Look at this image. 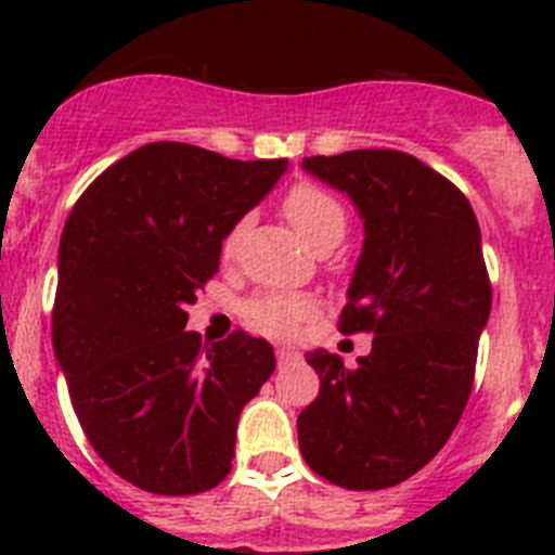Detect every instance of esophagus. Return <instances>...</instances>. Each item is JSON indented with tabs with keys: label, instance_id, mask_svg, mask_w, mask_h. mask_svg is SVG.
Returning <instances> with one entry per match:
<instances>
[{
	"label": "esophagus",
	"instance_id": "obj_1",
	"mask_svg": "<svg viewBox=\"0 0 555 555\" xmlns=\"http://www.w3.org/2000/svg\"><path fill=\"white\" fill-rule=\"evenodd\" d=\"M297 352L294 350H286V347H281V350H278V364L281 366H286V364H294V361H297Z\"/></svg>",
	"mask_w": 555,
	"mask_h": 555
}]
</instances>
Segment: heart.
Wrapping results in <instances>:
<instances>
[{"mask_svg":"<svg viewBox=\"0 0 555 555\" xmlns=\"http://www.w3.org/2000/svg\"><path fill=\"white\" fill-rule=\"evenodd\" d=\"M283 214L317 253L333 249L347 233V208L341 205V199L333 197L331 191L322 189L320 183H311V180H300L286 191ZM242 230L244 222H235L230 233L224 235V258L233 255ZM311 308L313 302L306 294H261V297L247 302L244 313L258 331L269 333V336H288L311 313Z\"/></svg>","mask_w":555,"mask_h":555,"instance_id":"b5f03b06","label":"heart"}]
</instances>
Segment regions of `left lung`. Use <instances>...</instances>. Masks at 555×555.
I'll return each instance as SVG.
<instances>
[{
  "mask_svg": "<svg viewBox=\"0 0 555 555\" xmlns=\"http://www.w3.org/2000/svg\"><path fill=\"white\" fill-rule=\"evenodd\" d=\"M302 169L345 191L364 219L338 331L375 338L352 370L333 352L306 356L320 395L297 416L300 453L336 487H397L444 448L473 391L492 308L478 219L409 152L313 155Z\"/></svg>",
  "mask_w": 555,
  "mask_h": 555,
  "instance_id": "1",
  "label": "left lung"
}]
</instances>
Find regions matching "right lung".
I'll list each match as a JSON object with an SVG mask.
<instances>
[{
    "label": "right lung",
    "mask_w": 555,
    "mask_h": 555,
    "mask_svg": "<svg viewBox=\"0 0 555 555\" xmlns=\"http://www.w3.org/2000/svg\"><path fill=\"white\" fill-rule=\"evenodd\" d=\"M286 164L155 141L107 166L68 214L52 347L91 448L144 492L222 483L238 414L274 372L267 338L233 331L203 345L185 308Z\"/></svg>",
    "instance_id": "add662e5"
}]
</instances>
